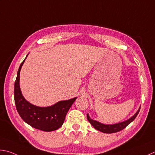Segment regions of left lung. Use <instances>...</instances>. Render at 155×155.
Instances as JSON below:
<instances>
[{"mask_svg": "<svg viewBox=\"0 0 155 155\" xmlns=\"http://www.w3.org/2000/svg\"><path fill=\"white\" fill-rule=\"evenodd\" d=\"M140 107H139V109L137 110V112L134 114L132 117H131L130 119H128L124 121L119 122V123L115 124H103L101 123V122L94 120V119L90 118L88 114H87V120L89 121L90 124H91L96 130L105 134H113L119 132V131L124 129V128L127 126L130 123H132L136 117V116L138 115V114L140 111Z\"/></svg>", "mask_w": 155, "mask_h": 155, "instance_id": "obj_1", "label": "left lung"}]
</instances>
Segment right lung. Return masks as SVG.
I'll return each instance as SVG.
<instances>
[{"instance_id":"add662e5","label":"right lung","mask_w":155,"mask_h":155,"mask_svg":"<svg viewBox=\"0 0 155 155\" xmlns=\"http://www.w3.org/2000/svg\"><path fill=\"white\" fill-rule=\"evenodd\" d=\"M28 55L19 66L15 82L14 98L17 110L23 120L35 129L45 132L54 131L62 126L67 113L77 97L59 101L49 107H38L26 101L19 86V77Z\"/></svg>"}]
</instances>
